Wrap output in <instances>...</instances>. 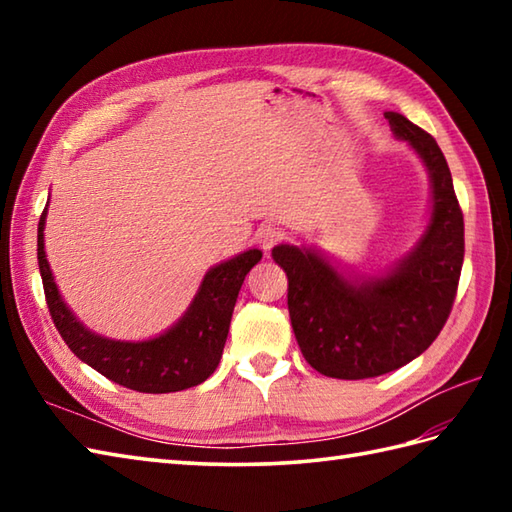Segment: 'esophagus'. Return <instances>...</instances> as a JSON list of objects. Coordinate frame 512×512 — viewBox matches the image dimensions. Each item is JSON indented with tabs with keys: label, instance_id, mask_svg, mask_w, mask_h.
I'll use <instances>...</instances> for the list:
<instances>
[{
	"label": "esophagus",
	"instance_id": "esophagus-1",
	"mask_svg": "<svg viewBox=\"0 0 512 512\" xmlns=\"http://www.w3.org/2000/svg\"><path fill=\"white\" fill-rule=\"evenodd\" d=\"M255 239L264 250H270L275 244H279L281 239H284V231H281V228L275 226V224H264V226L257 228Z\"/></svg>",
	"mask_w": 512,
	"mask_h": 512
}]
</instances>
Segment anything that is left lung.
I'll list each match as a JSON object with an SVG mask.
<instances>
[{
    "instance_id": "1",
    "label": "left lung",
    "mask_w": 512,
    "mask_h": 512,
    "mask_svg": "<svg viewBox=\"0 0 512 512\" xmlns=\"http://www.w3.org/2000/svg\"><path fill=\"white\" fill-rule=\"evenodd\" d=\"M391 132L416 151L431 182V213L407 255L378 275H356L312 246L279 244L288 312L306 361L343 380L394 372L420 356L444 328L464 262V220L436 138L398 112Z\"/></svg>"
}]
</instances>
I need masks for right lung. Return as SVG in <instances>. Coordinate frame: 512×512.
Wrapping results in <instances>:
<instances>
[{"label":"right lung","instance_id":"add662e5","mask_svg":"<svg viewBox=\"0 0 512 512\" xmlns=\"http://www.w3.org/2000/svg\"><path fill=\"white\" fill-rule=\"evenodd\" d=\"M48 204L37 228V259L43 279L48 310L63 336L65 345L96 372L114 383L143 394H169L204 383L222 358V350L231 325L233 308L246 275L262 250H244L226 262L206 270L202 284L189 308L169 330L145 341H121L101 336L74 317L65 306L43 246Z\"/></svg>","mask_w":512,"mask_h":512}]
</instances>
